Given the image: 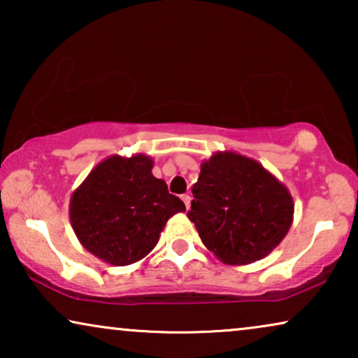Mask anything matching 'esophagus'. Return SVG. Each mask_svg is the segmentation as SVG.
Here are the masks:
<instances>
[{"label": "esophagus", "mask_w": 358, "mask_h": 358, "mask_svg": "<svg viewBox=\"0 0 358 358\" xmlns=\"http://www.w3.org/2000/svg\"><path fill=\"white\" fill-rule=\"evenodd\" d=\"M190 200H192V197H190L189 194H184V195H182V202L185 203V208H189V205H190Z\"/></svg>", "instance_id": "esophagus-1"}]
</instances>
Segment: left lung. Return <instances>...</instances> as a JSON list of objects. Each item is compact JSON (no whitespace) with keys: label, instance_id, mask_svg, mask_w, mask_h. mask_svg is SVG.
Returning a JSON list of instances; mask_svg holds the SVG:
<instances>
[{"label":"left lung","instance_id":"8db88e82","mask_svg":"<svg viewBox=\"0 0 358 358\" xmlns=\"http://www.w3.org/2000/svg\"><path fill=\"white\" fill-rule=\"evenodd\" d=\"M192 194L187 217L205 248L224 264L266 257L290 229V192L246 156L228 151L203 161Z\"/></svg>","mask_w":358,"mask_h":358}]
</instances>
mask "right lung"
Listing matches in <instances>:
<instances>
[{"mask_svg": "<svg viewBox=\"0 0 358 358\" xmlns=\"http://www.w3.org/2000/svg\"><path fill=\"white\" fill-rule=\"evenodd\" d=\"M153 159L110 156L91 171L75 190L70 220L78 239L91 254L112 266H129L156 246L182 200L169 194L163 179L151 174Z\"/></svg>", "mask_w": 358, "mask_h": 358, "instance_id": "1", "label": "right lung"}]
</instances>
